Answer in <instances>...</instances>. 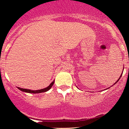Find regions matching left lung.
I'll return each instance as SVG.
<instances>
[{"label": "left lung", "mask_w": 129, "mask_h": 129, "mask_svg": "<svg viewBox=\"0 0 129 129\" xmlns=\"http://www.w3.org/2000/svg\"><path fill=\"white\" fill-rule=\"evenodd\" d=\"M121 75H122V73H121V76H120V77H121ZM120 78H119V79H118V80H117V82H116V83H114V84H115V83H117V82H118V81H119V79H120Z\"/></svg>", "instance_id": "1"}]
</instances>
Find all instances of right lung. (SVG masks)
Wrapping results in <instances>:
<instances>
[{"instance_id":"add662e5","label":"right lung","mask_w":129,"mask_h":129,"mask_svg":"<svg viewBox=\"0 0 129 129\" xmlns=\"http://www.w3.org/2000/svg\"><path fill=\"white\" fill-rule=\"evenodd\" d=\"M54 84V81L53 82H52L50 83V85L49 86H47V87L45 88V89H40V90H29V89H23V88H20V87H17V88L19 90H20L21 91H24V92H26V93H43V92H46V91H48L49 89H50V88L52 87V86Z\"/></svg>"}]
</instances>
